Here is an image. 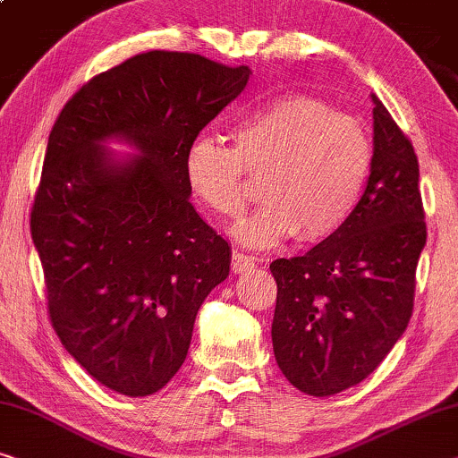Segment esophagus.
Here are the masks:
<instances>
[{
    "label": "esophagus",
    "mask_w": 458,
    "mask_h": 458,
    "mask_svg": "<svg viewBox=\"0 0 458 458\" xmlns=\"http://www.w3.org/2000/svg\"><path fill=\"white\" fill-rule=\"evenodd\" d=\"M257 263H259V259H257V257L247 255V253H241V250H236V253L232 255V269H234L236 274L250 272V269L257 267Z\"/></svg>",
    "instance_id": "1"
}]
</instances>
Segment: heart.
I'll return each instance as SVG.
<instances>
[{
  "instance_id": "obj_1",
  "label": "heart",
  "mask_w": 458,
  "mask_h": 458,
  "mask_svg": "<svg viewBox=\"0 0 458 458\" xmlns=\"http://www.w3.org/2000/svg\"><path fill=\"white\" fill-rule=\"evenodd\" d=\"M234 147L192 140L184 178L214 214L234 217L249 201V174L263 176L266 205L232 226L247 247H276L299 234L319 242L349 222L369 182L373 145L359 120L311 95H284L232 126Z\"/></svg>"
}]
</instances>
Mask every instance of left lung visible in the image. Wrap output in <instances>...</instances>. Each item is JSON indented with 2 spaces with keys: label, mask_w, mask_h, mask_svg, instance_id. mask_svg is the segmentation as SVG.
<instances>
[{
  "label": "left lung",
  "mask_w": 458,
  "mask_h": 458,
  "mask_svg": "<svg viewBox=\"0 0 458 458\" xmlns=\"http://www.w3.org/2000/svg\"><path fill=\"white\" fill-rule=\"evenodd\" d=\"M373 99V167L349 222L301 257L272 261L278 296L274 355L294 388L332 396L369 376L413 313L425 247L420 164L384 103Z\"/></svg>",
  "instance_id": "left-lung-1"
}]
</instances>
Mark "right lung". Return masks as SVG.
Returning <instances> with one entry per match:
<instances>
[{
	"label": "right lung",
	"mask_w": 458,
	"mask_h": 458,
	"mask_svg": "<svg viewBox=\"0 0 458 458\" xmlns=\"http://www.w3.org/2000/svg\"><path fill=\"white\" fill-rule=\"evenodd\" d=\"M250 70L147 51L82 85L45 151L30 234L64 349L109 390L149 396L184 363L232 250L189 201L186 149ZM109 138L138 151L120 160Z\"/></svg>",
	"instance_id": "1"
}]
</instances>
